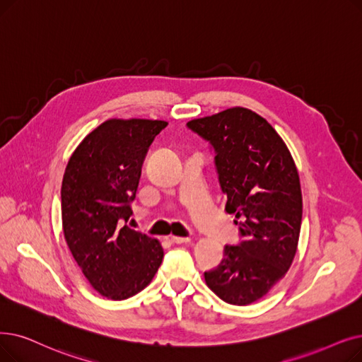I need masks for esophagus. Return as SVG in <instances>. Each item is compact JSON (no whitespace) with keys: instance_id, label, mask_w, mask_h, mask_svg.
Masks as SVG:
<instances>
[{"instance_id":"1","label":"esophagus","mask_w":362,"mask_h":362,"mask_svg":"<svg viewBox=\"0 0 362 362\" xmlns=\"http://www.w3.org/2000/svg\"><path fill=\"white\" fill-rule=\"evenodd\" d=\"M170 241L173 244H186V243H191V238L189 237H186V238H183V237H170Z\"/></svg>"}]
</instances>
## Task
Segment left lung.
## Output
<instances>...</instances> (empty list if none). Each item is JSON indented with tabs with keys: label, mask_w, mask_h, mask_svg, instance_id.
<instances>
[{
	"label": "left lung",
	"mask_w": 362,
	"mask_h": 362,
	"mask_svg": "<svg viewBox=\"0 0 362 362\" xmlns=\"http://www.w3.org/2000/svg\"><path fill=\"white\" fill-rule=\"evenodd\" d=\"M186 125L213 146L225 210L235 214L243 238L225 247L204 278L223 302L250 305L284 278L296 256L303 207L296 164L272 125L247 107Z\"/></svg>",
	"instance_id": "obj_1"
}]
</instances>
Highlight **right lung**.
<instances>
[{
    "mask_svg": "<svg viewBox=\"0 0 362 362\" xmlns=\"http://www.w3.org/2000/svg\"><path fill=\"white\" fill-rule=\"evenodd\" d=\"M158 119H107L88 133L62 180V226L93 288L112 300L142 291L164 257L161 244L129 228L142 165Z\"/></svg>",
    "mask_w": 362,
    "mask_h": 362,
    "instance_id": "add662e5",
    "label": "right lung"
}]
</instances>
